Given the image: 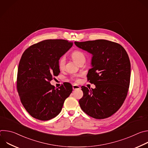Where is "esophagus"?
<instances>
[{"mask_svg": "<svg viewBox=\"0 0 148 148\" xmlns=\"http://www.w3.org/2000/svg\"><path fill=\"white\" fill-rule=\"evenodd\" d=\"M81 88V87L78 86V85H73V89L74 90H79Z\"/></svg>", "mask_w": 148, "mask_h": 148, "instance_id": "1", "label": "esophagus"}]
</instances>
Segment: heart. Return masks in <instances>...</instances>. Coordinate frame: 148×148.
<instances>
[{
    "label": "heart",
    "mask_w": 148,
    "mask_h": 148,
    "mask_svg": "<svg viewBox=\"0 0 148 148\" xmlns=\"http://www.w3.org/2000/svg\"><path fill=\"white\" fill-rule=\"evenodd\" d=\"M71 56L74 60L77 63H78L80 61L85 59V55H84V54L80 50L74 51L71 54ZM64 64L65 57L64 56H62L59 59L58 61V66L60 69H62L64 66Z\"/></svg>",
    "instance_id": "b5f03b06"
}]
</instances>
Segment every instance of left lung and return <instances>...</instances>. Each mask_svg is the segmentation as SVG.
I'll return each instance as SVG.
<instances>
[{"mask_svg":"<svg viewBox=\"0 0 148 148\" xmlns=\"http://www.w3.org/2000/svg\"><path fill=\"white\" fill-rule=\"evenodd\" d=\"M78 48L91 54L87 78L94 89L82 86L79 100L82 110L95 119L111 116L122 106L130 83L131 63L124 48L106 40L75 41Z\"/></svg>","mask_w":148,"mask_h":148,"instance_id":"obj_1","label":"left lung"}]
</instances>
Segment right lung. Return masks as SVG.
I'll use <instances>...</instances> for the list:
<instances>
[{
  "mask_svg": "<svg viewBox=\"0 0 148 148\" xmlns=\"http://www.w3.org/2000/svg\"><path fill=\"white\" fill-rule=\"evenodd\" d=\"M73 46L65 40H46L26 49L19 62L17 89L23 107L33 118L47 121L61 112L72 92L69 82L55 88L50 81L60 73L58 61Z\"/></svg>",
  "mask_w": 148,
  "mask_h": 148,
  "instance_id": "obj_1",
  "label": "right lung"
}]
</instances>
